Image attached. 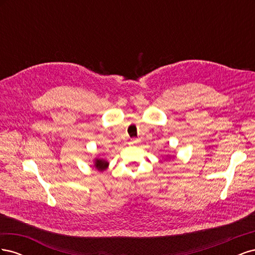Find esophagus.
<instances>
[{"instance_id": "1", "label": "esophagus", "mask_w": 255, "mask_h": 255, "mask_svg": "<svg viewBox=\"0 0 255 255\" xmlns=\"http://www.w3.org/2000/svg\"><path fill=\"white\" fill-rule=\"evenodd\" d=\"M138 142H139V139H130L129 140V144H136V143H138Z\"/></svg>"}]
</instances>
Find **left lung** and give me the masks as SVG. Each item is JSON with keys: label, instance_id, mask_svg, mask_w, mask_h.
I'll return each instance as SVG.
<instances>
[{"label": "left lung", "instance_id": "8db88e82", "mask_svg": "<svg viewBox=\"0 0 255 255\" xmlns=\"http://www.w3.org/2000/svg\"><path fill=\"white\" fill-rule=\"evenodd\" d=\"M172 158V155H167L166 156V159H171Z\"/></svg>", "mask_w": 255, "mask_h": 255}]
</instances>
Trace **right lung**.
<instances>
[{
  "mask_svg": "<svg viewBox=\"0 0 255 255\" xmlns=\"http://www.w3.org/2000/svg\"><path fill=\"white\" fill-rule=\"evenodd\" d=\"M109 165H110V163L106 159L99 158V157H96L94 159V167L97 169L98 171L102 172V171L106 170V169L109 168Z\"/></svg>",
  "mask_w": 255,
  "mask_h": 255,
  "instance_id": "1",
  "label": "right lung"
}]
</instances>
